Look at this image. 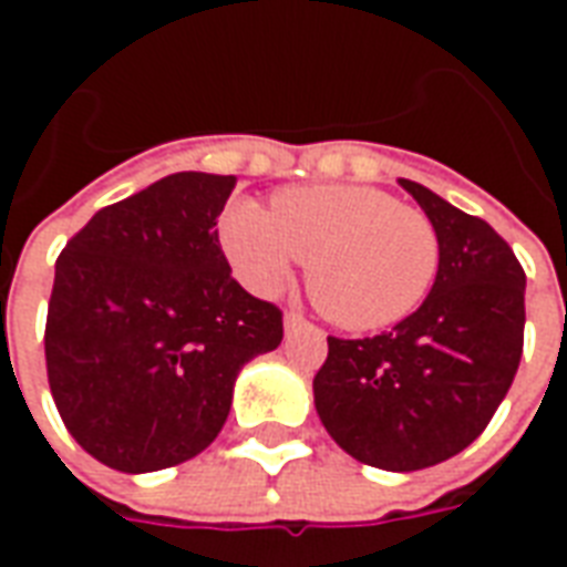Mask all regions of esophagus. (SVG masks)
<instances>
[{"label":"esophagus","instance_id":"34e87169","mask_svg":"<svg viewBox=\"0 0 567 567\" xmlns=\"http://www.w3.org/2000/svg\"><path fill=\"white\" fill-rule=\"evenodd\" d=\"M307 324V316L303 312H297V309H288L285 312V331H297V328H303Z\"/></svg>","mask_w":567,"mask_h":567}]
</instances>
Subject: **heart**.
I'll use <instances>...</instances> for the list:
<instances>
[{
    "mask_svg": "<svg viewBox=\"0 0 567 567\" xmlns=\"http://www.w3.org/2000/svg\"><path fill=\"white\" fill-rule=\"evenodd\" d=\"M236 276L276 295L307 260L312 303L346 331H380L422 307L440 270V236L416 206L380 187H285L270 212L243 199L221 221Z\"/></svg>",
    "mask_w": 567,
    "mask_h": 567,
    "instance_id": "heart-1",
    "label": "heart"
}]
</instances>
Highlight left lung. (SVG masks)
<instances>
[{"mask_svg": "<svg viewBox=\"0 0 567 567\" xmlns=\"http://www.w3.org/2000/svg\"><path fill=\"white\" fill-rule=\"evenodd\" d=\"M440 236L425 303L389 333L328 337L316 410L352 458L422 471L471 446L511 389L525 331V270L483 218L401 178Z\"/></svg>", "mask_w": 567, "mask_h": 567, "instance_id": "left-lung-1", "label": "left lung"}]
</instances>
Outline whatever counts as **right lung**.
Returning <instances> with one entry per match:
<instances>
[{"instance_id": "1", "label": "right lung", "mask_w": 567, "mask_h": 567, "mask_svg": "<svg viewBox=\"0 0 567 567\" xmlns=\"http://www.w3.org/2000/svg\"><path fill=\"white\" fill-rule=\"evenodd\" d=\"M234 187V175H166L96 212L56 258L48 385L81 450L115 471L206 450L236 373L282 343V309L236 282L218 243Z\"/></svg>"}]
</instances>
